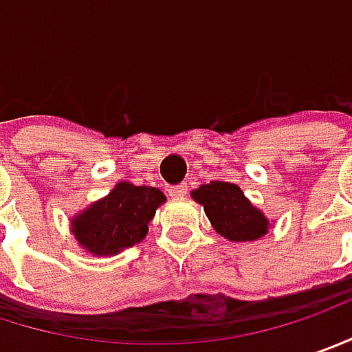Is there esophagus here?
Returning a JSON list of instances; mask_svg holds the SVG:
<instances>
[{
  "label": "esophagus",
  "instance_id": "34e87169",
  "mask_svg": "<svg viewBox=\"0 0 352 352\" xmlns=\"http://www.w3.org/2000/svg\"><path fill=\"white\" fill-rule=\"evenodd\" d=\"M187 183H181V185H175V187H171L169 189V197H173V199H183V197H187Z\"/></svg>",
  "mask_w": 352,
  "mask_h": 352
}]
</instances>
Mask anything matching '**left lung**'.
<instances>
[{"label":"left lung","instance_id":"obj_1","mask_svg":"<svg viewBox=\"0 0 352 352\" xmlns=\"http://www.w3.org/2000/svg\"><path fill=\"white\" fill-rule=\"evenodd\" d=\"M191 195L199 205L205 206L208 221L221 236L232 242H250L267 232L270 221L234 183L210 181L208 185L195 189Z\"/></svg>","mask_w":352,"mask_h":352}]
</instances>
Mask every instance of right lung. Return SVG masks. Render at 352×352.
Masks as SVG:
<instances>
[{"instance_id": "1", "label": "right lung", "mask_w": 352, "mask_h": 352, "mask_svg": "<svg viewBox=\"0 0 352 352\" xmlns=\"http://www.w3.org/2000/svg\"><path fill=\"white\" fill-rule=\"evenodd\" d=\"M165 201V195L155 187H135L122 181L110 195L78 212L70 221V230L90 254L112 256L146 238L147 224Z\"/></svg>"}]
</instances>
